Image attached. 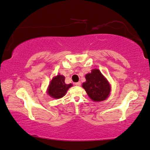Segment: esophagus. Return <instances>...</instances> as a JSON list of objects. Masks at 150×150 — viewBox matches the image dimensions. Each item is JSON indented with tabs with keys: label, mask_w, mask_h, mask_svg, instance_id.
<instances>
[{
	"label": "esophagus",
	"mask_w": 150,
	"mask_h": 150,
	"mask_svg": "<svg viewBox=\"0 0 150 150\" xmlns=\"http://www.w3.org/2000/svg\"><path fill=\"white\" fill-rule=\"evenodd\" d=\"M80 84H81V82H76L75 83L76 86H80Z\"/></svg>",
	"instance_id": "34e87169"
}]
</instances>
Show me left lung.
I'll use <instances>...</instances> for the list:
<instances>
[{
  "label": "left lung",
  "instance_id": "obj_1",
  "mask_svg": "<svg viewBox=\"0 0 150 150\" xmlns=\"http://www.w3.org/2000/svg\"><path fill=\"white\" fill-rule=\"evenodd\" d=\"M85 78L86 80L82 86L92 100L99 102L108 98L111 87L100 70L93 69L91 73L86 74Z\"/></svg>",
  "mask_w": 150,
  "mask_h": 150
}]
</instances>
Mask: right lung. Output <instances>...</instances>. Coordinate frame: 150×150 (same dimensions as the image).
Returning <instances> with one entry per match:
<instances>
[{"label": "right lung", "mask_w": 150, "mask_h": 150, "mask_svg": "<svg viewBox=\"0 0 150 150\" xmlns=\"http://www.w3.org/2000/svg\"><path fill=\"white\" fill-rule=\"evenodd\" d=\"M72 86V84H66L65 77L63 75L58 74L53 78L47 88V93L54 98H60L65 95L69 88Z\"/></svg>", "instance_id": "right-lung-1"}]
</instances>
